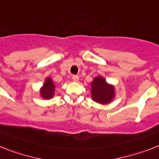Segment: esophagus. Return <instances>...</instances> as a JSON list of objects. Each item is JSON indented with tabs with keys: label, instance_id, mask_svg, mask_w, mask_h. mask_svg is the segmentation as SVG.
<instances>
[{
	"label": "esophagus",
	"instance_id": "34e87169",
	"mask_svg": "<svg viewBox=\"0 0 159 159\" xmlns=\"http://www.w3.org/2000/svg\"><path fill=\"white\" fill-rule=\"evenodd\" d=\"M72 80H73V81H75V82H78L79 76L78 75H73V76H72Z\"/></svg>",
	"mask_w": 159,
	"mask_h": 159
}]
</instances>
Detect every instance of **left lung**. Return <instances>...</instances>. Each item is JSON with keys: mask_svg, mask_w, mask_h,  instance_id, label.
<instances>
[{"mask_svg": "<svg viewBox=\"0 0 159 159\" xmlns=\"http://www.w3.org/2000/svg\"><path fill=\"white\" fill-rule=\"evenodd\" d=\"M92 99L99 104L106 105L112 102L115 97V86L108 84L102 76L95 77L91 82Z\"/></svg>", "mask_w": 159, "mask_h": 159, "instance_id": "8db88e82", "label": "left lung"}]
</instances>
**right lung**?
<instances>
[{"mask_svg":"<svg viewBox=\"0 0 159 159\" xmlns=\"http://www.w3.org/2000/svg\"><path fill=\"white\" fill-rule=\"evenodd\" d=\"M55 85L50 77L45 79L43 86L40 89V95L43 99H51L53 98L55 92Z\"/></svg>","mask_w":159,"mask_h":159,"instance_id":"1","label":"right lung"}]
</instances>
